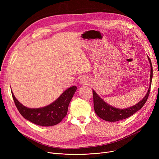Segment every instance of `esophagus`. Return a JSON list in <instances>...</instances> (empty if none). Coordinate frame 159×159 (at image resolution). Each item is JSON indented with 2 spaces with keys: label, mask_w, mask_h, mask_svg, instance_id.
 <instances>
[{
  "label": "esophagus",
  "mask_w": 159,
  "mask_h": 159,
  "mask_svg": "<svg viewBox=\"0 0 159 159\" xmlns=\"http://www.w3.org/2000/svg\"><path fill=\"white\" fill-rule=\"evenodd\" d=\"M79 83L82 85V86H86L88 85L89 83V80H88V79L87 77H82L80 80H79Z\"/></svg>",
  "instance_id": "1"
}]
</instances>
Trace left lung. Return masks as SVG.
<instances>
[{
	"mask_svg": "<svg viewBox=\"0 0 159 159\" xmlns=\"http://www.w3.org/2000/svg\"><path fill=\"white\" fill-rule=\"evenodd\" d=\"M148 61L150 64L151 72H150V82L148 92L145 97L141 100L140 102L134 106L125 109H119V108L114 107L110 104H107L104 100L99 97V95L93 89V107L96 114L102 119L108 122H116L120 120L127 119L129 116L140 110L143 107L148 98L150 89L152 86V81L153 77V68L152 62L149 57L148 56Z\"/></svg>",
	"mask_w": 159,
	"mask_h": 159,
	"instance_id": "obj_1",
	"label": "left lung"
}]
</instances>
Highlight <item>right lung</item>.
Masks as SVG:
<instances>
[{
	"mask_svg": "<svg viewBox=\"0 0 159 159\" xmlns=\"http://www.w3.org/2000/svg\"><path fill=\"white\" fill-rule=\"evenodd\" d=\"M76 86L67 89L56 101L48 106L39 108H29L22 105L11 94L15 106L23 117L41 126H52L58 124L65 117L68 106L77 89Z\"/></svg>",
	"mask_w": 159,
	"mask_h": 159,
	"instance_id": "right-lung-1",
	"label": "right lung"
}]
</instances>
